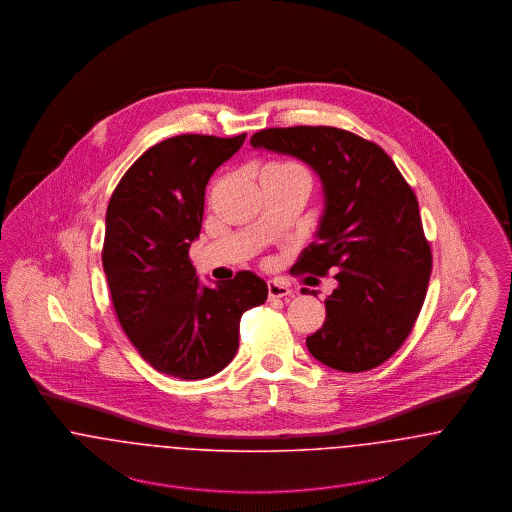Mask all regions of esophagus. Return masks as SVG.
Masks as SVG:
<instances>
[{
	"mask_svg": "<svg viewBox=\"0 0 512 512\" xmlns=\"http://www.w3.org/2000/svg\"><path fill=\"white\" fill-rule=\"evenodd\" d=\"M267 286L268 297H286L292 293V290L284 282H278V280H268Z\"/></svg>",
	"mask_w": 512,
	"mask_h": 512,
	"instance_id": "34e87169",
	"label": "esophagus"
}]
</instances>
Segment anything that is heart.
<instances>
[{"instance_id":"heart-1","label":"heart","mask_w":512,"mask_h":512,"mask_svg":"<svg viewBox=\"0 0 512 512\" xmlns=\"http://www.w3.org/2000/svg\"><path fill=\"white\" fill-rule=\"evenodd\" d=\"M263 171H274V172H303L299 167H295V165H290V163H272V165H268L265 167Z\"/></svg>"}]
</instances>
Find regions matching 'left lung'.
I'll use <instances>...</instances> for the list:
<instances>
[{
  "label": "left lung",
  "mask_w": 512,
  "mask_h": 512,
  "mask_svg": "<svg viewBox=\"0 0 512 512\" xmlns=\"http://www.w3.org/2000/svg\"><path fill=\"white\" fill-rule=\"evenodd\" d=\"M251 146L297 157L322 182L317 240L293 270L336 268L338 288L307 349L341 372L382 365L411 334L432 272L411 186L382 147L334 126L267 128Z\"/></svg>",
  "instance_id": "left-lung-1"
}]
</instances>
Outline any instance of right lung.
Masks as SVG:
<instances>
[{"label": "right lung", "mask_w": 512, "mask_h": 512, "mask_svg": "<svg viewBox=\"0 0 512 512\" xmlns=\"http://www.w3.org/2000/svg\"><path fill=\"white\" fill-rule=\"evenodd\" d=\"M245 134H182L149 147L124 172L105 215L103 270L124 334L155 370L182 380L220 372L238 351L240 318L267 301L251 270L209 288L188 257L205 186Z\"/></svg>", "instance_id": "right-lung-1"}]
</instances>
